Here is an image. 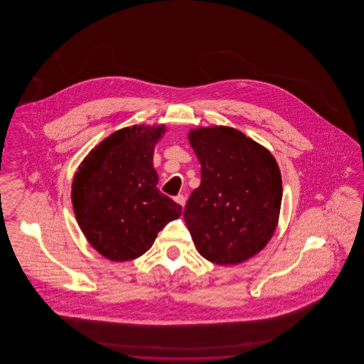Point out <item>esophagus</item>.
I'll return each instance as SVG.
<instances>
[{
  "mask_svg": "<svg viewBox=\"0 0 364 364\" xmlns=\"http://www.w3.org/2000/svg\"><path fill=\"white\" fill-rule=\"evenodd\" d=\"M174 200H176L180 206H183V208H184V206H186V200H187V198H186L183 193H178V195L174 198Z\"/></svg>",
  "mask_w": 364,
  "mask_h": 364,
  "instance_id": "esophagus-1",
  "label": "esophagus"
}]
</instances>
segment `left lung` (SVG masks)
<instances>
[{"mask_svg":"<svg viewBox=\"0 0 364 364\" xmlns=\"http://www.w3.org/2000/svg\"><path fill=\"white\" fill-rule=\"evenodd\" d=\"M200 162V186L191 193L184 220L198 252L217 264L252 258L272 239L282 200L276 158L230 127L191 129Z\"/></svg>","mask_w":364,"mask_h":364,"instance_id":"1","label":"left lung"}]
</instances>
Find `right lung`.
I'll list each match as a JSON object with an SVG mask.
<instances>
[{
  "mask_svg": "<svg viewBox=\"0 0 364 364\" xmlns=\"http://www.w3.org/2000/svg\"><path fill=\"white\" fill-rule=\"evenodd\" d=\"M165 125L116 131L83 159L72 183V205L83 235L113 262L136 259L181 206L156 188L153 156Z\"/></svg>",
  "mask_w": 364,
  "mask_h": 364,
  "instance_id": "1",
  "label": "right lung"
}]
</instances>
